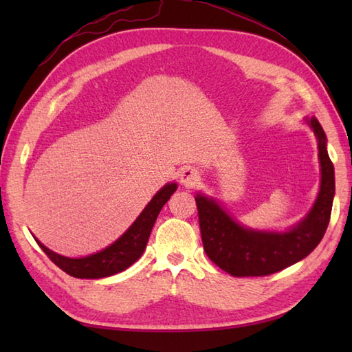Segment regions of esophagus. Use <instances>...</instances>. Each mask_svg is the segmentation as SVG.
<instances>
[{
	"instance_id": "34e87169",
	"label": "esophagus",
	"mask_w": 352,
	"mask_h": 352,
	"mask_svg": "<svg viewBox=\"0 0 352 352\" xmlns=\"http://www.w3.org/2000/svg\"><path fill=\"white\" fill-rule=\"evenodd\" d=\"M180 177H182V183L188 184V186H192L193 183H195V182L198 180V174H197V170H195V169H192V168H186L184 170H182Z\"/></svg>"
}]
</instances>
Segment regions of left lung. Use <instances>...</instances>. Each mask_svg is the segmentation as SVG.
<instances>
[{
  "mask_svg": "<svg viewBox=\"0 0 352 352\" xmlns=\"http://www.w3.org/2000/svg\"><path fill=\"white\" fill-rule=\"evenodd\" d=\"M319 140L320 190L315 206L286 233H261L239 226L222 208L203 195L195 198L201 237L207 257L233 276H263L307 257L330 222L334 198V166L327 153V138L316 118L309 121Z\"/></svg>",
  "mask_w": 352,
  "mask_h": 352,
  "instance_id": "8db88e82",
  "label": "left lung"
}]
</instances>
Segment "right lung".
<instances>
[{"label": "right lung", "instance_id": "1", "mask_svg": "<svg viewBox=\"0 0 352 352\" xmlns=\"http://www.w3.org/2000/svg\"><path fill=\"white\" fill-rule=\"evenodd\" d=\"M175 190V183L164 186L149 201V204L144 208L139 218L134 221L133 226L113 245L89 257H63L50 251L39 241H37V243H39L42 251L47 254L52 263L60 267L68 275L76 276V278H102V276L122 272L126 267L131 266L142 256V252L145 251L157 216H159L162 207L168 203V199Z\"/></svg>", "mask_w": 352, "mask_h": 352}]
</instances>
